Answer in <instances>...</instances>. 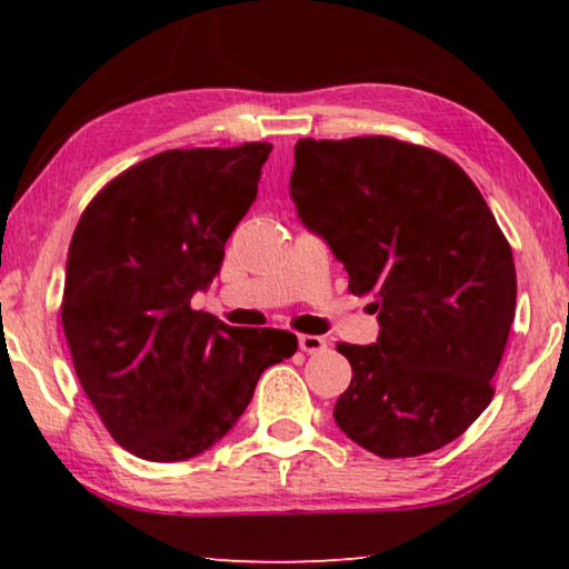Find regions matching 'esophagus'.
<instances>
[{"label": "esophagus", "instance_id": "obj_1", "mask_svg": "<svg viewBox=\"0 0 569 569\" xmlns=\"http://www.w3.org/2000/svg\"><path fill=\"white\" fill-rule=\"evenodd\" d=\"M298 346H301L303 353H321L326 351V339H321V336H298Z\"/></svg>", "mask_w": 569, "mask_h": 569}]
</instances>
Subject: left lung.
Returning <instances> with one entry per match:
<instances>
[{
    "label": "left lung",
    "mask_w": 569,
    "mask_h": 569,
    "mask_svg": "<svg viewBox=\"0 0 569 569\" xmlns=\"http://www.w3.org/2000/svg\"><path fill=\"white\" fill-rule=\"evenodd\" d=\"M291 198L373 296L379 339L339 343V429L383 459L441 449L489 407L515 321L512 248L455 160L397 138L298 140Z\"/></svg>",
    "instance_id": "8db88e82"
}]
</instances>
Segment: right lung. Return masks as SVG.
Wrapping results in <instances>:
<instances>
[{
  "instance_id": "obj_1",
  "label": "right lung",
  "mask_w": 569,
  "mask_h": 569,
  "mask_svg": "<svg viewBox=\"0 0 569 569\" xmlns=\"http://www.w3.org/2000/svg\"><path fill=\"white\" fill-rule=\"evenodd\" d=\"M271 142L158 152L84 208L67 256L62 329L84 393L112 439L182 461L223 439L293 333L236 329L190 298L220 271L258 196Z\"/></svg>"
}]
</instances>
